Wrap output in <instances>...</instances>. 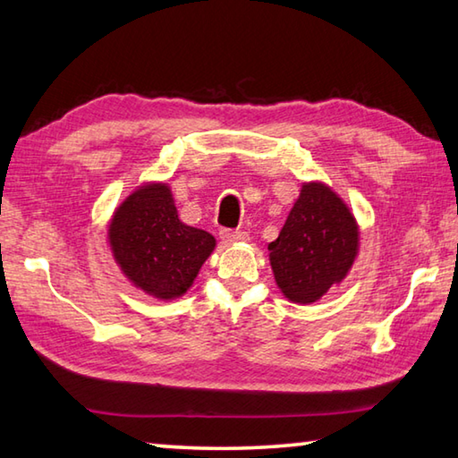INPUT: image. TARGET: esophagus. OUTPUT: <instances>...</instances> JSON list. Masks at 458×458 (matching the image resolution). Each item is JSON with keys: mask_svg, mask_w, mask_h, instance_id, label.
<instances>
[{"mask_svg": "<svg viewBox=\"0 0 458 458\" xmlns=\"http://www.w3.org/2000/svg\"><path fill=\"white\" fill-rule=\"evenodd\" d=\"M222 240H226V242L230 244H236V242H246L248 240V234L242 230H222Z\"/></svg>", "mask_w": 458, "mask_h": 458, "instance_id": "obj_1", "label": "esophagus"}]
</instances>
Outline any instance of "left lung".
Returning <instances> with one entry per match:
<instances>
[{
  "label": "left lung",
  "mask_w": 458,
  "mask_h": 458,
  "mask_svg": "<svg viewBox=\"0 0 458 458\" xmlns=\"http://www.w3.org/2000/svg\"><path fill=\"white\" fill-rule=\"evenodd\" d=\"M360 254V224L350 206L323 182H305L268 260L283 297L297 305L317 303L350 275Z\"/></svg>",
  "instance_id": "8db88e82"
}]
</instances>
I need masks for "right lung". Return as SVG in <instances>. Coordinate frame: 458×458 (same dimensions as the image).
I'll return each mask as SVG.
<instances>
[{
    "instance_id": "obj_1",
    "label": "right lung",
    "mask_w": 458,
    "mask_h": 458,
    "mask_svg": "<svg viewBox=\"0 0 458 458\" xmlns=\"http://www.w3.org/2000/svg\"><path fill=\"white\" fill-rule=\"evenodd\" d=\"M106 242L123 276L157 301L183 297L216 248L210 232L180 220L165 182L137 185L114 208Z\"/></svg>"
}]
</instances>
